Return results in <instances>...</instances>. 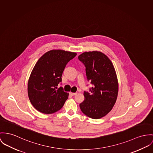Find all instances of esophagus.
<instances>
[{
    "label": "esophagus",
    "instance_id": "34e87169",
    "mask_svg": "<svg viewBox=\"0 0 153 153\" xmlns=\"http://www.w3.org/2000/svg\"><path fill=\"white\" fill-rule=\"evenodd\" d=\"M76 94H77L76 93H71V92H70V95H72V96H73V95H76Z\"/></svg>",
    "mask_w": 153,
    "mask_h": 153
}]
</instances>
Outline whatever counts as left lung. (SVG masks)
<instances>
[{"mask_svg": "<svg viewBox=\"0 0 153 153\" xmlns=\"http://www.w3.org/2000/svg\"><path fill=\"white\" fill-rule=\"evenodd\" d=\"M78 58L85 67L87 80L93 85L90 93L84 92L81 111L89 118H102L112 110L118 97V79L114 65L99 51L85 52Z\"/></svg>", "mask_w": 153, "mask_h": 153, "instance_id": "left-lung-1", "label": "left lung"}]
</instances>
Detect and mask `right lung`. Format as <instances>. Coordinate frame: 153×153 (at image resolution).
<instances>
[{
    "label": "right lung",
    "instance_id": "right-lung-1",
    "mask_svg": "<svg viewBox=\"0 0 153 153\" xmlns=\"http://www.w3.org/2000/svg\"><path fill=\"white\" fill-rule=\"evenodd\" d=\"M77 53L63 50H51L36 63L28 82V95L33 106L40 112L51 114L60 110L69 93L62 87V76L67 63Z\"/></svg>",
    "mask_w": 153,
    "mask_h": 153
}]
</instances>
